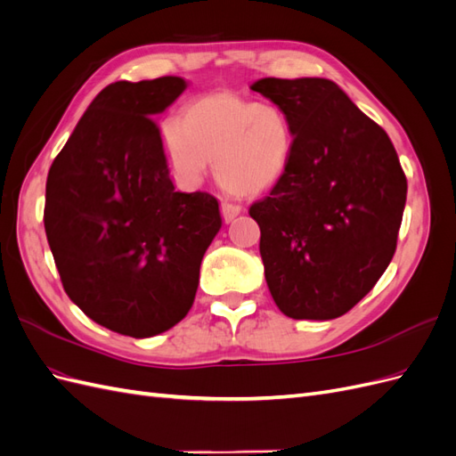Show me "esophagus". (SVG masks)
Masks as SVG:
<instances>
[{"label": "esophagus", "instance_id": "obj_1", "mask_svg": "<svg viewBox=\"0 0 456 456\" xmlns=\"http://www.w3.org/2000/svg\"><path fill=\"white\" fill-rule=\"evenodd\" d=\"M220 211H223V220H224V223L230 224L233 218H236L238 215H241V207L224 201V203H223V209H220Z\"/></svg>", "mask_w": 456, "mask_h": 456}]
</instances>
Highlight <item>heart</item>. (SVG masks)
Here are the masks:
<instances>
[{
    "label": "heart",
    "instance_id": "obj_1",
    "mask_svg": "<svg viewBox=\"0 0 456 456\" xmlns=\"http://www.w3.org/2000/svg\"><path fill=\"white\" fill-rule=\"evenodd\" d=\"M163 148L181 181L200 183L215 163L220 184L255 196L283 176L293 154V129L278 106L213 91L183 106L176 126L163 131Z\"/></svg>",
    "mask_w": 456,
    "mask_h": 456
}]
</instances>
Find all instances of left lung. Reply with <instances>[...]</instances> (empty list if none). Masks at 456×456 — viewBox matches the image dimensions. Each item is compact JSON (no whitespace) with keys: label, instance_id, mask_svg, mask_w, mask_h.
<instances>
[{"label":"left lung","instance_id":"left-lung-1","mask_svg":"<svg viewBox=\"0 0 456 456\" xmlns=\"http://www.w3.org/2000/svg\"><path fill=\"white\" fill-rule=\"evenodd\" d=\"M251 89L293 129L283 176L249 209L270 295L293 320H335L388 268L407 178L388 134L335 81L265 77Z\"/></svg>","mask_w":456,"mask_h":456}]
</instances>
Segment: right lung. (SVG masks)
I'll return each mask as SVG.
<instances>
[{"instance_id":"add662e5","label":"right lung","mask_w":456,"mask_h":456,"mask_svg":"<svg viewBox=\"0 0 456 456\" xmlns=\"http://www.w3.org/2000/svg\"><path fill=\"white\" fill-rule=\"evenodd\" d=\"M188 84L165 76L104 87L54 158L45 233L66 295L94 323L133 338L194 305L207 247L223 226L207 191H175L156 118Z\"/></svg>"}]
</instances>
